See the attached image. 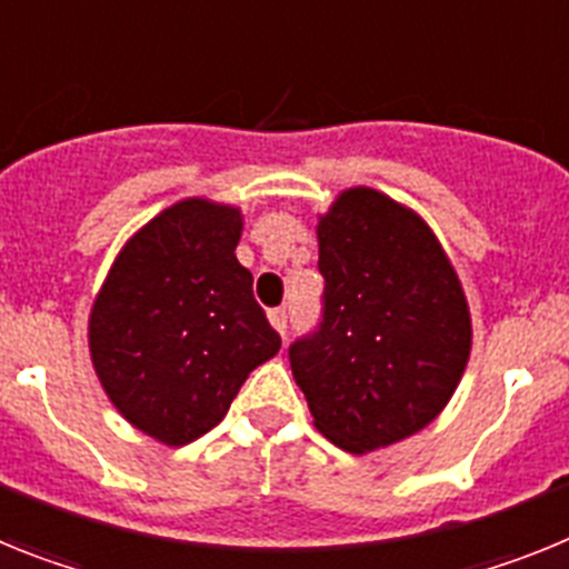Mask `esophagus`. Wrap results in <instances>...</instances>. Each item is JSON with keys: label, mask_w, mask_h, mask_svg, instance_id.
<instances>
[{"label": "esophagus", "mask_w": 569, "mask_h": 569, "mask_svg": "<svg viewBox=\"0 0 569 569\" xmlns=\"http://www.w3.org/2000/svg\"><path fill=\"white\" fill-rule=\"evenodd\" d=\"M268 316H270V325H273V328L279 330L281 336L288 333V310H284V308H273Z\"/></svg>", "instance_id": "1"}]
</instances>
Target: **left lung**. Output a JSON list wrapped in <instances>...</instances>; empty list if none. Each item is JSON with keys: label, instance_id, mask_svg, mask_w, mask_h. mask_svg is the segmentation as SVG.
<instances>
[{"label": "left lung", "instance_id": "obj_1", "mask_svg": "<svg viewBox=\"0 0 569 569\" xmlns=\"http://www.w3.org/2000/svg\"><path fill=\"white\" fill-rule=\"evenodd\" d=\"M319 273V325L288 350L316 427L350 453L413 436L450 401L470 356L453 264L413 210L353 188L321 216Z\"/></svg>", "mask_w": 569, "mask_h": 569}]
</instances>
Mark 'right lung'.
Listing matches in <instances>:
<instances>
[{
    "mask_svg": "<svg viewBox=\"0 0 569 569\" xmlns=\"http://www.w3.org/2000/svg\"><path fill=\"white\" fill-rule=\"evenodd\" d=\"M241 213L184 199L144 224L113 261L90 313L104 393L170 447L213 430L281 336L236 259Z\"/></svg>",
    "mask_w": 569,
    "mask_h": 569,
    "instance_id": "add662e5",
    "label": "right lung"
}]
</instances>
